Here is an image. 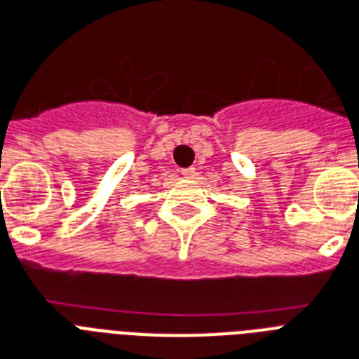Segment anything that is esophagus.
<instances>
[{"instance_id":"34e87169","label":"esophagus","mask_w":359,"mask_h":359,"mask_svg":"<svg viewBox=\"0 0 359 359\" xmlns=\"http://www.w3.org/2000/svg\"><path fill=\"white\" fill-rule=\"evenodd\" d=\"M194 172H196V170H194L193 166H189V168H183L182 174H183V176H185V177H193V176H194Z\"/></svg>"}]
</instances>
